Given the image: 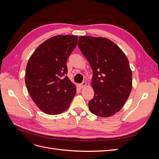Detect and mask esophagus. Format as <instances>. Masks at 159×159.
Segmentation results:
<instances>
[{"label":"esophagus","mask_w":159,"mask_h":159,"mask_svg":"<svg viewBox=\"0 0 159 159\" xmlns=\"http://www.w3.org/2000/svg\"><path fill=\"white\" fill-rule=\"evenodd\" d=\"M86 85H87V83H86L85 81H83L82 83L80 84L79 85V87H80V89H82L83 88H84V87H85V86Z\"/></svg>","instance_id":"34e87169"}]
</instances>
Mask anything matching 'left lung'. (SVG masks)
<instances>
[{
    "label": "left lung",
    "mask_w": 159,
    "mask_h": 159,
    "mask_svg": "<svg viewBox=\"0 0 159 159\" xmlns=\"http://www.w3.org/2000/svg\"><path fill=\"white\" fill-rule=\"evenodd\" d=\"M78 46L88 60L93 77L94 97L89 102L93 114L109 117L119 111L132 89V71L127 56L106 38L79 37Z\"/></svg>",
    "instance_id": "left-lung-1"
}]
</instances>
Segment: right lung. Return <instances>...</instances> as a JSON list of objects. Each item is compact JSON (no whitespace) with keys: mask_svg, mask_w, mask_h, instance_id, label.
Listing matches in <instances>:
<instances>
[{"mask_svg":"<svg viewBox=\"0 0 159 159\" xmlns=\"http://www.w3.org/2000/svg\"><path fill=\"white\" fill-rule=\"evenodd\" d=\"M78 38L71 35L53 36L38 46L28 61V91L38 108L46 114L64 112L75 95V85L66 76V64Z\"/></svg>","mask_w":159,"mask_h":159,"instance_id":"right-lung-1","label":"right lung"}]
</instances>
